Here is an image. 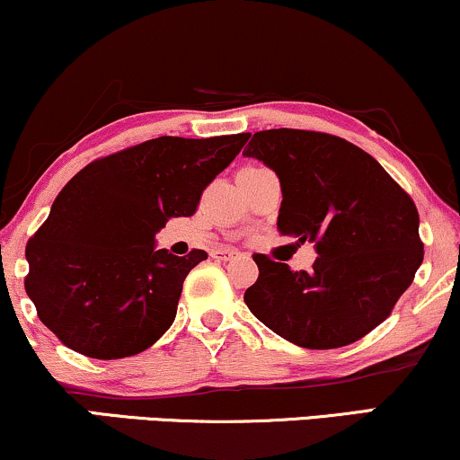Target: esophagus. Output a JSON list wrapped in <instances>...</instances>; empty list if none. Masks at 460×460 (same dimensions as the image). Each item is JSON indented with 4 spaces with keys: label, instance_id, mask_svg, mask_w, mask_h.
<instances>
[{
    "label": "esophagus",
    "instance_id": "obj_1",
    "mask_svg": "<svg viewBox=\"0 0 460 460\" xmlns=\"http://www.w3.org/2000/svg\"><path fill=\"white\" fill-rule=\"evenodd\" d=\"M209 254H212L214 259H218V261H231V259L237 254V251L235 248H214Z\"/></svg>",
    "mask_w": 460,
    "mask_h": 460
}]
</instances>
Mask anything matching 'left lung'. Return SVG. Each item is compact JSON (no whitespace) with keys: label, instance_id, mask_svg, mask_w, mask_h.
Here are the masks:
<instances>
[{"label":"left lung","instance_id":"8db88e82","mask_svg":"<svg viewBox=\"0 0 460 460\" xmlns=\"http://www.w3.org/2000/svg\"><path fill=\"white\" fill-rule=\"evenodd\" d=\"M244 156L279 175V231L313 242V270L252 254L259 279L251 313L306 349L351 345L390 317L424 259L411 197L370 154L325 132H254Z\"/></svg>","mask_w":460,"mask_h":460}]
</instances>
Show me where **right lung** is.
<instances>
[{"instance_id":"1","label":"right lung","mask_w":460,"mask_h":460,"mask_svg":"<svg viewBox=\"0 0 460 460\" xmlns=\"http://www.w3.org/2000/svg\"><path fill=\"white\" fill-rule=\"evenodd\" d=\"M242 135L158 137L81 169L27 242L25 291L72 351L119 359L173 323L184 279L206 251H156L169 218L192 216L206 186L244 147Z\"/></svg>"}]
</instances>
